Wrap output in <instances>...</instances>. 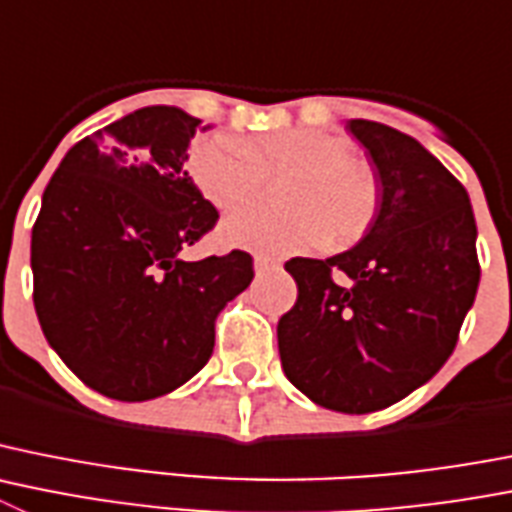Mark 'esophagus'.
<instances>
[{
  "label": "esophagus",
  "mask_w": 512,
  "mask_h": 512,
  "mask_svg": "<svg viewBox=\"0 0 512 512\" xmlns=\"http://www.w3.org/2000/svg\"><path fill=\"white\" fill-rule=\"evenodd\" d=\"M253 269H256V274H264V271H271V269H279V261L276 259H269V256H253Z\"/></svg>",
  "instance_id": "obj_1"
}]
</instances>
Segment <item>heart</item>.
<instances>
[{
  "label": "heart",
  "instance_id": "heart-1",
  "mask_svg": "<svg viewBox=\"0 0 512 512\" xmlns=\"http://www.w3.org/2000/svg\"><path fill=\"white\" fill-rule=\"evenodd\" d=\"M187 170L205 198L233 210L261 195L266 175H294L281 190L287 210L246 208L220 225V241L261 253L348 246L363 238L381 205L373 167L350 157V144L317 129L271 131L246 139L210 134L192 142Z\"/></svg>",
  "mask_w": 512,
  "mask_h": 512
}]
</instances>
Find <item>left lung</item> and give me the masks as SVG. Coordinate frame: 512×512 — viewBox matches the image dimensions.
<instances>
[{
    "instance_id": "left-lung-1",
    "label": "left lung",
    "mask_w": 512,
    "mask_h": 512,
    "mask_svg": "<svg viewBox=\"0 0 512 512\" xmlns=\"http://www.w3.org/2000/svg\"><path fill=\"white\" fill-rule=\"evenodd\" d=\"M345 126L370 154L381 205L348 251L287 261L299 294L276 335L281 368L304 396L370 414L452 355L480 284L477 225L467 190L414 137L378 121Z\"/></svg>"
}]
</instances>
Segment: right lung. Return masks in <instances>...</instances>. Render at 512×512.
<instances>
[{
  "label": "right lung",
  "mask_w": 512,
  "mask_h": 512,
  "mask_svg": "<svg viewBox=\"0 0 512 512\" xmlns=\"http://www.w3.org/2000/svg\"><path fill=\"white\" fill-rule=\"evenodd\" d=\"M198 129L177 106H144L75 144L42 192L37 320L63 363L116 401L190 381L213 355L218 312L253 279L246 251L180 256L218 220L185 172Z\"/></svg>",
  "instance_id": "right-lung-1"
}]
</instances>
